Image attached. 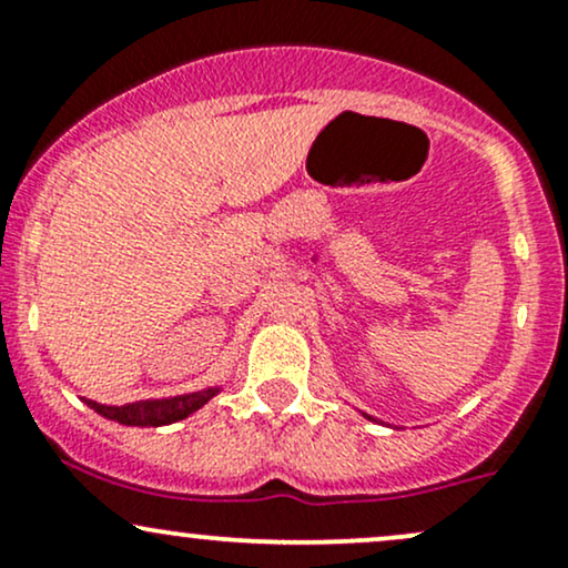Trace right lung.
<instances>
[{"instance_id":"right-lung-1","label":"right lung","mask_w":568,"mask_h":568,"mask_svg":"<svg viewBox=\"0 0 568 568\" xmlns=\"http://www.w3.org/2000/svg\"><path fill=\"white\" fill-rule=\"evenodd\" d=\"M216 392L219 388H206V392L174 396V399L132 402V405H100V402L87 399V405L105 418L124 423V426H166V423L182 420L195 409H201Z\"/></svg>"}]
</instances>
